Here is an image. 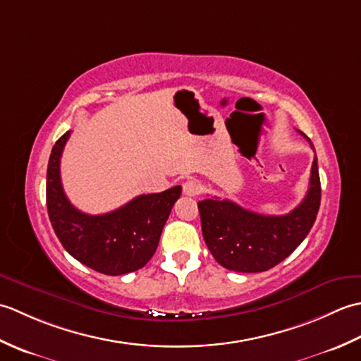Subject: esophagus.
Returning a JSON list of instances; mask_svg holds the SVG:
<instances>
[{"label": "esophagus", "instance_id": "34e87169", "mask_svg": "<svg viewBox=\"0 0 361 361\" xmlns=\"http://www.w3.org/2000/svg\"><path fill=\"white\" fill-rule=\"evenodd\" d=\"M202 192V185L197 180H188L185 185H183V194L189 197H195Z\"/></svg>", "mask_w": 361, "mask_h": 361}]
</instances>
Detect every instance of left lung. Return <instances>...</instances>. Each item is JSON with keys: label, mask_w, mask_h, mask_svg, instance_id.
<instances>
[{"label": "left lung", "mask_w": 361, "mask_h": 361, "mask_svg": "<svg viewBox=\"0 0 361 361\" xmlns=\"http://www.w3.org/2000/svg\"><path fill=\"white\" fill-rule=\"evenodd\" d=\"M321 202L317 157L304 200L286 216H264L217 197L198 202L203 239L217 262L233 271H267L293 252L315 224Z\"/></svg>", "instance_id": "1"}]
</instances>
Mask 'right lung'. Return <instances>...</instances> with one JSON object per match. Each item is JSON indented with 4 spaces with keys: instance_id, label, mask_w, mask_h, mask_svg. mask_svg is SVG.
<instances>
[{
    "instance_id": "right-lung-1",
    "label": "right lung",
    "mask_w": 361,
    "mask_h": 361,
    "mask_svg": "<svg viewBox=\"0 0 361 361\" xmlns=\"http://www.w3.org/2000/svg\"><path fill=\"white\" fill-rule=\"evenodd\" d=\"M70 135L71 130L54 144L46 175V206L54 233L74 259L99 273L119 276L140 270L155 255L181 186L137 195L101 216L82 212L68 200L60 180V158Z\"/></svg>"
}]
</instances>
